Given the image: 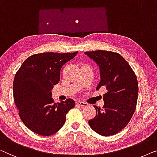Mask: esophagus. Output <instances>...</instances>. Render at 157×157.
Returning <instances> with one entry per match:
<instances>
[{
	"label": "esophagus",
	"instance_id": "34e87169",
	"mask_svg": "<svg viewBox=\"0 0 157 157\" xmlns=\"http://www.w3.org/2000/svg\"><path fill=\"white\" fill-rule=\"evenodd\" d=\"M76 104L78 105L81 106V107H87V106H88L87 103L84 102V101H77Z\"/></svg>",
	"mask_w": 157,
	"mask_h": 157
}]
</instances>
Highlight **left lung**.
I'll return each mask as SVG.
<instances>
[{
  "instance_id": "obj_1",
  "label": "left lung",
  "mask_w": 157,
  "mask_h": 157,
  "mask_svg": "<svg viewBox=\"0 0 157 157\" xmlns=\"http://www.w3.org/2000/svg\"><path fill=\"white\" fill-rule=\"evenodd\" d=\"M85 54L97 64L100 71V81L96 90L101 87L107 90L103 95V107L94 105L96 116L88 123L101 136L114 135L127 125L135 111L137 79L129 63L117 52L96 50Z\"/></svg>"
}]
</instances>
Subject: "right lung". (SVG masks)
Listing matches in <instances>:
<instances>
[{
    "mask_svg": "<svg viewBox=\"0 0 157 157\" xmlns=\"http://www.w3.org/2000/svg\"><path fill=\"white\" fill-rule=\"evenodd\" d=\"M77 54L33 55L15 74L13 98L19 116L28 129L39 135L50 136L59 131L65 123L66 114L75 105L72 99L54 103L52 90L60 79L62 66Z\"/></svg>",
    "mask_w": 157,
    "mask_h": 157,
    "instance_id": "right-lung-1",
    "label": "right lung"
}]
</instances>
